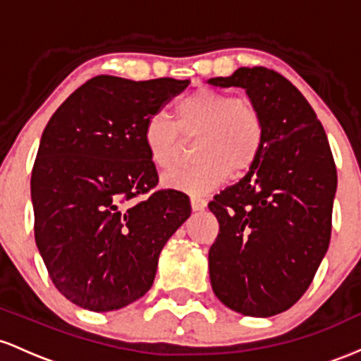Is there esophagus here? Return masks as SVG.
<instances>
[{
    "mask_svg": "<svg viewBox=\"0 0 361 361\" xmlns=\"http://www.w3.org/2000/svg\"><path fill=\"white\" fill-rule=\"evenodd\" d=\"M206 204H208V201H206L204 197L191 196V206L194 212H202V209L206 208Z\"/></svg>",
    "mask_w": 361,
    "mask_h": 361,
    "instance_id": "obj_1",
    "label": "esophagus"
}]
</instances>
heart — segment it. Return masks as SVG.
<instances>
[{"instance_id":"heart-1","label":"heart","mask_w":361,"mask_h":361,"mask_svg":"<svg viewBox=\"0 0 361 361\" xmlns=\"http://www.w3.org/2000/svg\"><path fill=\"white\" fill-rule=\"evenodd\" d=\"M200 135L192 167L164 176V184L189 194H204L228 179L242 176L261 159L266 128L261 112L252 104L230 93L200 88L177 104V124L165 114L145 121L143 141L153 164L170 170L180 157L182 136Z\"/></svg>"}]
</instances>
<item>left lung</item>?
I'll return each instance as SVG.
<instances>
[{
	"label": "left lung",
	"instance_id": "obj_1",
	"mask_svg": "<svg viewBox=\"0 0 361 361\" xmlns=\"http://www.w3.org/2000/svg\"><path fill=\"white\" fill-rule=\"evenodd\" d=\"M208 83L244 88L266 128L257 164L208 204L220 224L209 279L228 309L271 317L300 300L327 252L338 185L333 153L314 109L279 73L238 68Z\"/></svg>",
	"mask_w": 361,
	"mask_h": 361
}]
</instances>
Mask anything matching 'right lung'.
<instances>
[{
	"label": "right lung",
	"mask_w": 361,
	"mask_h": 361,
	"mask_svg": "<svg viewBox=\"0 0 361 361\" xmlns=\"http://www.w3.org/2000/svg\"><path fill=\"white\" fill-rule=\"evenodd\" d=\"M188 85L95 76L44 129L30 179L35 244L56 288L82 309L143 297L161 249L191 214L184 192L153 191L159 173L143 141L145 121Z\"/></svg>",
	"instance_id": "1"
}]
</instances>
